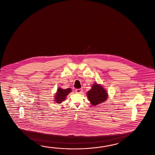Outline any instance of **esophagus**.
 Returning <instances> with one entry per match:
<instances>
[{
    "mask_svg": "<svg viewBox=\"0 0 155 155\" xmlns=\"http://www.w3.org/2000/svg\"><path fill=\"white\" fill-rule=\"evenodd\" d=\"M82 89L81 88H79V89H76V92L77 93H82Z\"/></svg>",
    "mask_w": 155,
    "mask_h": 155,
    "instance_id": "obj_1",
    "label": "esophagus"
}]
</instances>
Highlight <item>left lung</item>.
I'll return each instance as SVG.
<instances>
[{
    "label": "left lung",
    "mask_w": 155,
    "mask_h": 155,
    "mask_svg": "<svg viewBox=\"0 0 155 155\" xmlns=\"http://www.w3.org/2000/svg\"><path fill=\"white\" fill-rule=\"evenodd\" d=\"M87 96L91 104L94 106L106 101L108 95L103 86L94 83L91 89L87 92Z\"/></svg>",
    "instance_id": "8db88e82"
}]
</instances>
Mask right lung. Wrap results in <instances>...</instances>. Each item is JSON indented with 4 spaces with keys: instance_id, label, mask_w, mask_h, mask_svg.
Instances as JSON below:
<instances>
[{
    "instance_id": "1",
    "label": "right lung",
    "mask_w": 155,
    "mask_h": 155,
    "mask_svg": "<svg viewBox=\"0 0 155 155\" xmlns=\"http://www.w3.org/2000/svg\"><path fill=\"white\" fill-rule=\"evenodd\" d=\"M71 91L72 90L70 88L64 90L62 88L58 87L54 96V97H55L54 98V101L57 103H62V102L65 101L66 97L69 93L71 92Z\"/></svg>"
}]
</instances>
